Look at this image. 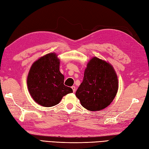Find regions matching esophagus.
Listing matches in <instances>:
<instances>
[{
    "instance_id": "1",
    "label": "esophagus",
    "mask_w": 149,
    "mask_h": 149,
    "mask_svg": "<svg viewBox=\"0 0 149 149\" xmlns=\"http://www.w3.org/2000/svg\"><path fill=\"white\" fill-rule=\"evenodd\" d=\"M71 88H72V91H73V92L74 93V92H76V87H75L74 86H72L71 87Z\"/></svg>"
}]
</instances>
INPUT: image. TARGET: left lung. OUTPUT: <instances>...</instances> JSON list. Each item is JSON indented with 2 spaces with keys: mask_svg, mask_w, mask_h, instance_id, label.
Listing matches in <instances>:
<instances>
[{
  "mask_svg": "<svg viewBox=\"0 0 149 149\" xmlns=\"http://www.w3.org/2000/svg\"><path fill=\"white\" fill-rule=\"evenodd\" d=\"M118 90V77L112 65L93 57L87 64L83 80L76 92V96L83 107L97 111L111 104Z\"/></svg>",
  "mask_w": 149,
  "mask_h": 149,
  "instance_id": "1",
  "label": "left lung"
}]
</instances>
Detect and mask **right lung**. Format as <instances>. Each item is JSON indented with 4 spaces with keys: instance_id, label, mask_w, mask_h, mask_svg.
Returning a JSON list of instances; mask_svg holds the SVG:
<instances>
[{
    "instance_id": "obj_1",
    "label": "right lung",
    "mask_w": 149,
    "mask_h": 149,
    "mask_svg": "<svg viewBox=\"0 0 149 149\" xmlns=\"http://www.w3.org/2000/svg\"><path fill=\"white\" fill-rule=\"evenodd\" d=\"M59 64L55 53L47 54L36 61L28 72V91L35 102L43 107L56 106L63 96L72 92L71 88L64 85Z\"/></svg>"
}]
</instances>
